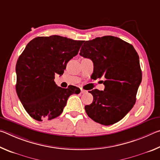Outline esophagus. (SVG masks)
Instances as JSON below:
<instances>
[{"label": "esophagus", "mask_w": 160, "mask_h": 160, "mask_svg": "<svg viewBox=\"0 0 160 160\" xmlns=\"http://www.w3.org/2000/svg\"><path fill=\"white\" fill-rule=\"evenodd\" d=\"M80 92L82 93V94H85V93L88 92V91H86V90H82V89H81V92Z\"/></svg>", "instance_id": "1"}]
</instances>
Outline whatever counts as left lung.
Returning a JSON list of instances; mask_svg holds the SVG:
<instances>
[{
    "label": "left lung",
    "mask_w": 160,
    "mask_h": 160,
    "mask_svg": "<svg viewBox=\"0 0 160 160\" xmlns=\"http://www.w3.org/2000/svg\"><path fill=\"white\" fill-rule=\"evenodd\" d=\"M80 55L94 64L92 77L104 78V91L93 90V102L85 107L97 123L112 125L121 120L134 106L142 81L138 54L131 44L118 37L104 36L86 41Z\"/></svg>",
    "instance_id": "1"
}]
</instances>
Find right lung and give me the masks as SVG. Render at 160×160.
Wrapping results in <instances>:
<instances>
[{"label":"right lung","mask_w":160,"mask_h":160,"mask_svg":"<svg viewBox=\"0 0 160 160\" xmlns=\"http://www.w3.org/2000/svg\"><path fill=\"white\" fill-rule=\"evenodd\" d=\"M84 41L58 35L38 37L29 42L16 64V92L26 112L39 121L58 117L67 100L80 90L57 86L55 75H63L67 63L78 53Z\"/></svg>","instance_id":"right-lung-1"}]
</instances>
